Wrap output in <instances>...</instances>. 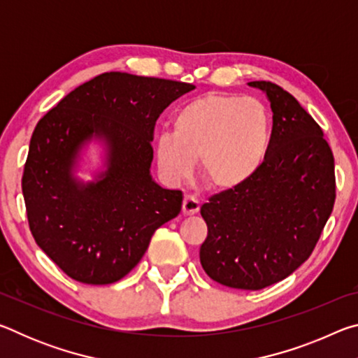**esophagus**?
Segmentation results:
<instances>
[{
  "mask_svg": "<svg viewBox=\"0 0 358 358\" xmlns=\"http://www.w3.org/2000/svg\"><path fill=\"white\" fill-rule=\"evenodd\" d=\"M199 208H201V203L194 196L191 194H186L183 197V207H181V211H183V215L186 216H191V215H196Z\"/></svg>",
  "mask_w": 358,
  "mask_h": 358,
  "instance_id": "esophagus-1",
  "label": "esophagus"
}]
</instances>
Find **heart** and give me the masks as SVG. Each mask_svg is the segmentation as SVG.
I'll return each mask as SVG.
<instances>
[{
  "mask_svg": "<svg viewBox=\"0 0 358 358\" xmlns=\"http://www.w3.org/2000/svg\"><path fill=\"white\" fill-rule=\"evenodd\" d=\"M173 134L156 141L162 173L185 180L201 159V177L217 191L250 181L265 162L271 142V117L262 102L234 94L208 93L175 113Z\"/></svg>",
  "mask_w": 358,
  "mask_h": 358,
  "instance_id": "obj_1",
  "label": "heart"
}]
</instances>
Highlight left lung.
<instances>
[{"label": "left lung", "instance_id": "obj_1", "mask_svg": "<svg viewBox=\"0 0 358 358\" xmlns=\"http://www.w3.org/2000/svg\"><path fill=\"white\" fill-rule=\"evenodd\" d=\"M273 110L271 142L254 177L202 205L205 273L222 286L259 290L311 256L336 197L335 159L324 132L292 94L257 80Z\"/></svg>", "mask_w": 358, "mask_h": 358}]
</instances>
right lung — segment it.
<instances>
[{"instance_id":"1","label":"right lung","mask_w":358,"mask_h":358,"mask_svg":"<svg viewBox=\"0 0 358 358\" xmlns=\"http://www.w3.org/2000/svg\"><path fill=\"white\" fill-rule=\"evenodd\" d=\"M194 90L167 78L104 72L77 87L36 124L22 191L36 243L72 280L112 284L141 262L155 230L178 216L183 192L150 177L159 115ZM102 135L109 171L87 187L70 177L80 143Z\"/></svg>"}]
</instances>
